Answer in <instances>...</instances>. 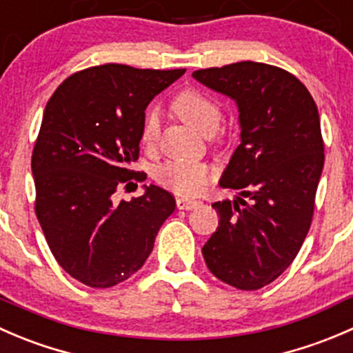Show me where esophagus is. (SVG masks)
Wrapping results in <instances>:
<instances>
[{
  "instance_id": "esophagus-1",
  "label": "esophagus",
  "mask_w": 353,
  "mask_h": 353,
  "mask_svg": "<svg viewBox=\"0 0 353 353\" xmlns=\"http://www.w3.org/2000/svg\"><path fill=\"white\" fill-rule=\"evenodd\" d=\"M176 205L179 210H193V208L200 207L201 201L200 200H191V198H177Z\"/></svg>"
}]
</instances>
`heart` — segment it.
<instances>
[{"instance_id":"obj_1","label":"heart","mask_w":353,"mask_h":353,"mask_svg":"<svg viewBox=\"0 0 353 353\" xmlns=\"http://www.w3.org/2000/svg\"><path fill=\"white\" fill-rule=\"evenodd\" d=\"M172 110L194 131L203 136H214L221 129L222 108L207 93L198 90H186L177 94L172 101ZM159 134V119L155 112H150L143 125L141 139L145 145H152ZM210 170L205 163L193 160H165L153 169V177L160 186L177 194H196L207 184Z\"/></svg>"}]
</instances>
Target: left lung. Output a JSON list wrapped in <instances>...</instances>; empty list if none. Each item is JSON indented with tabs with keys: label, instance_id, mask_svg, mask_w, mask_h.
I'll return each instance as SVG.
<instances>
[{
	"label": "left lung",
	"instance_id": "left-lung-1",
	"mask_svg": "<svg viewBox=\"0 0 353 353\" xmlns=\"http://www.w3.org/2000/svg\"><path fill=\"white\" fill-rule=\"evenodd\" d=\"M193 77L236 101L241 143L219 184L250 200L212 205L219 228L201 253L225 285L263 288L290 268L312 222L324 167L316 101L295 75L259 61L194 70Z\"/></svg>",
	"mask_w": 353,
	"mask_h": 353
}]
</instances>
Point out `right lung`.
Instances as JSON below:
<instances>
[{
	"mask_svg": "<svg viewBox=\"0 0 353 353\" xmlns=\"http://www.w3.org/2000/svg\"><path fill=\"white\" fill-rule=\"evenodd\" d=\"M107 63L65 79L44 108L32 152L36 215L65 272L91 288H110L146 262L157 232L176 208L150 184L115 203L119 184L136 176L145 110L184 74Z\"/></svg>",
	"mask_w": 353,
	"mask_h": 353,
	"instance_id": "obj_1",
	"label": "right lung"
}]
</instances>
